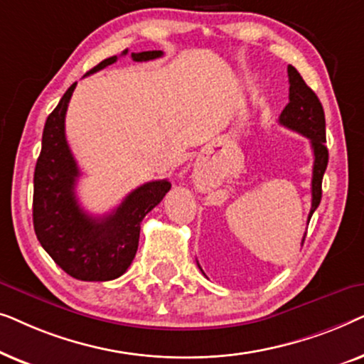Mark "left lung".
Masks as SVG:
<instances>
[{
	"label": "left lung",
	"mask_w": 364,
	"mask_h": 364,
	"mask_svg": "<svg viewBox=\"0 0 364 364\" xmlns=\"http://www.w3.org/2000/svg\"><path fill=\"white\" fill-rule=\"evenodd\" d=\"M288 82H290V94H288L290 102L282 111L278 122L308 137L311 142L315 162H313L311 178V210L310 215H308V222H310L313 212L316 210L321 202L323 173H325L328 166L325 112H323L320 99L306 86L300 73L293 66H288ZM303 240H305V237H303ZM198 268H200V265H198Z\"/></svg>",
	"instance_id": "obj_1"
}]
</instances>
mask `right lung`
Segmentation results:
<instances>
[{
    "label": "right lung",
    "mask_w": 364,
    "mask_h": 364,
    "mask_svg": "<svg viewBox=\"0 0 364 364\" xmlns=\"http://www.w3.org/2000/svg\"><path fill=\"white\" fill-rule=\"evenodd\" d=\"M162 54L142 51L132 53L131 58L141 63ZM116 61L117 56L104 59L87 74ZM76 84L64 92L44 124L41 154L34 168L33 223L41 247L68 275L82 282H107L121 277L132 263L142 218L161 203L171 191V182L164 178L144 183L104 217H92L82 210L74 192L81 172L64 131L68 104Z\"/></svg>",
    "instance_id": "obj_1"
}]
</instances>
